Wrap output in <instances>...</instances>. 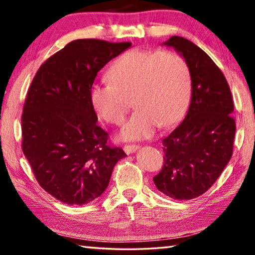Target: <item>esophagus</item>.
Segmentation results:
<instances>
[{
	"mask_svg": "<svg viewBox=\"0 0 255 255\" xmlns=\"http://www.w3.org/2000/svg\"><path fill=\"white\" fill-rule=\"evenodd\" d=\"M138 148H139V146L138 145H126L124 147V150L126 154H131V153H135Z\"/></svg>",
	"mask_w": 255,
	"mask_h": 255,
	"instance_id": "1",
	"label": "esophagus"
}]
</instances>
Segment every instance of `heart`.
Returning <instances> with one entry per match:
<instances>
[{"instance_id": "b5f03b06", "label": "heart", "mask_w": 255, "mask_h": 255, "mask_svg": "<svg viewBox=\"0 0 255 255\" xmlns=\"http://www.w3.org/2000/svg\"><path fill=\"white\" fill-rule=\"evenodd\" d=\"M108 80L90 88V103L106 123L120 125L131 99L136 110L120 132L125 140L145 139L156 126H173L188 107L189 67L174 51L128 50L110 66Z\"/></svg>"}]
</instances>
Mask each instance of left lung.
<instances>
[{"label": "left lung", "instance_id": "left-lung-1", "mask_svg": "<svg viewBox=\"0 0 255 255\" xmlns=\"http://www.w3.org/2000/svg\"><path fill=\"white\" fill-rule=\"evenodd\" d=\"M163 45L184 58L192 91L184 120L163 139L164 164L153 181L167 197L190 200L205 193L230 162L236 131L234 103L225 76L204 50L178 36Z\"/></svg>", "mask_w": 255, "mask_h": 255}]
</instances>
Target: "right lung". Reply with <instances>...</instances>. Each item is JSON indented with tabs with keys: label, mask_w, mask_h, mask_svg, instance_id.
Instances as JSON below:
<instances>
[{
	"label": "right lung",
	"mask_w": 255,
	"mask_h": 255,
	"mask_svg": "<svg viewBox=\"0 0 255 255\" xmlns=\"http://www.w3.org/2000/svg\"><path fill=\"white\" fill-rule=\"evenodd\" d=\"M130 42L77 39L39 67L21 118L22 150L40 187L66 205L100 197L119 159L98 126L89 92L98 72Z\"/></svg>",
	"instance_id": "obj_1"
}]
</instances>
